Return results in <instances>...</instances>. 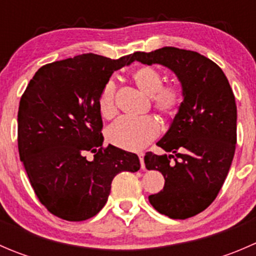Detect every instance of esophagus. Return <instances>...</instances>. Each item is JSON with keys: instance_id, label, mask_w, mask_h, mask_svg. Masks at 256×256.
Instances as JSON below:
<instances>
[{"instance_id": "1", "label": "esophagus", "mask_w": 256, "mask_h": 256, "mask_svg": "<svg viewBox=\"0 0 256 256\" xmlns=\"http://www.w3.org/2000/svg\"><path fill=\"white\" fill-rule=\"evenodd\" d=\"M138 158H140V164H141V168H144V154H138Z\"/></svg>"}]
</instances>
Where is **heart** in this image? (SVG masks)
<instances>
[{
	"mask_svg": "<svg viewBox=\"0 0 256 256\" xmlns=\"http://www.w3.org/2000/svg\"><path fill=\"white\" fill-rule=\"evenodd\" d=\"M132 80L138 89L148 95L152 105L164 116L177 112L182 102V92L177 85H162L164 78L158 70L148 66H140L132 73ZM116 86L108 82L99 96V110L102 118H112L116 115ZM160 124L152 116L144 118H121L108 128V140L114 146L128 151H138L158 136Z\"/></svg>",
	"mask_w": 256,
	"mask_h": 256,
	"instance_id": "1",
	"label": "heart"
}]
</instances>
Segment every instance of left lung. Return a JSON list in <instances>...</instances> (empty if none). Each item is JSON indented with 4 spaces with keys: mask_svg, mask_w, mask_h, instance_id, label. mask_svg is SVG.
Listing matches in <instances>:
<instances>
[{
    "mask_svg": "<svg viewBox=\"0 0 256 256\" xmlns=\"http://www.w3.org/2000/svg\"><path fill=\"white\" fill-rule=\"evenodd\" d=\"M132 59L166 66L182 88L178 112L157 142L164 154L147 152L144 164L164 177V190L148 196L152 207L172 219L190 218L216 200L233 161L236 144L233 90L223 70L197 52L164 47L150 53L136 52Z\"/></svg>",
    "mask_w": 256,
    "mask_h": 256,
    "instance_id": "1",
    "label": "left lung"
}]
</instances>
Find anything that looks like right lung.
<instances>
[{
  "label": "right lung",
  "mask_w": 256,
  "mask_h": 256,
  "mask_svg": "<svg viewBox=\"0 0 256 256\" xmlns=\"http://www.w3.org/2000/svg\"><path fill=\"white\" fill-rule=\"evenodd\" d=\"M132 54H82L38 69L18 109V151L38 200L54 216L86 220L106 203L114 177L140 170L138 154L102 147L99 96ZM94 154L89 162L84 154Z\"/></svg>",
  "instance_id": "1"
}]
</instances>
